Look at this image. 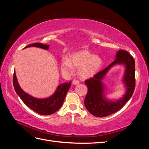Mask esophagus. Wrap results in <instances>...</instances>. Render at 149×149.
<instances>
[{"label": "esophagus", "instance_id": "34e87169", "mask_svg": "<svg viewBox=\"0 0 149 149\" xmlns=\"http://www.w3.org/2000/svg\"><path fill=\"white\" fill-rule=\"evenodd\" d=\"M73 84H74V85H77V84H78L79 83V82L78 80L74 79V80L73 81Z\"/></svg>", "mask_w": 149, "mask_h": 149}]
</instances>
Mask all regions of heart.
Instances as JSON below:
<instances>
[{"label": "heart", "instance_id": "heart-1", "mask_svg": "<svg viewBox=\"0 0 149 149\" xmlns=\"http://www.w3.org/2000/svg\"><path fill=\"white\" fill-rule=\"evenodd\" d=\"M102 65L101 58L94 55L88 50L72 54L70 60L64 58L61 63V70L65 75L73 73V67L79 68V74L83 79H88L95 75Z\"/></svg>", "mask_w": 149, "mask_h": 149}]
</instances>
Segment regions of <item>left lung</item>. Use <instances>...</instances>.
<instances>
[{"label": "left lung", "instance_id": "1", "mask_svg": "<svg viewBox=\"0 0 149 149\" xmlns=\"http://www.w3.org/2000/svg\"><path fill=\"white\" fill-rule=\"evenodd\" d=\"M124 64L126 70L123 82L126 88V93L118 101L112 102L103 94L105 88L102 80L111 67L116 64ZM88 86V93L84 100V105L92 115L103 118L118 111L132 97L136 86L135 79V60L127 52L119 49L117 52L116 60L106 68L98 72L93 78L85 81Z\"/></svg>", "mask_w": 149, "mask_h": 149}]
</instances>
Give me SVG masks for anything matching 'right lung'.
<instances>
[{
	"label": "right lung",
	"instance_id": "add662e5",
	"mask_svg": "<svg viewBox=\"0 0 149 149\" xmlns=\"http://www.w3.org/2000/svg\"><path fill=\"white\" fill-rule=\"evenodd\" d=\"M38 47L44 49H48L49 45L40 43H35L26 46L27 47ZM71 81L60 84L53 95L45 99H37L29 95L22 90L17 81L15 72L14 71L13 77V85L15 91L22 101L31 109L41 115H50L55 113L61 107L64 102L66 95L68 91Z\"/></svg>",
	"mask_w": 149,
	"mask_h": 149
}]
</instances>
